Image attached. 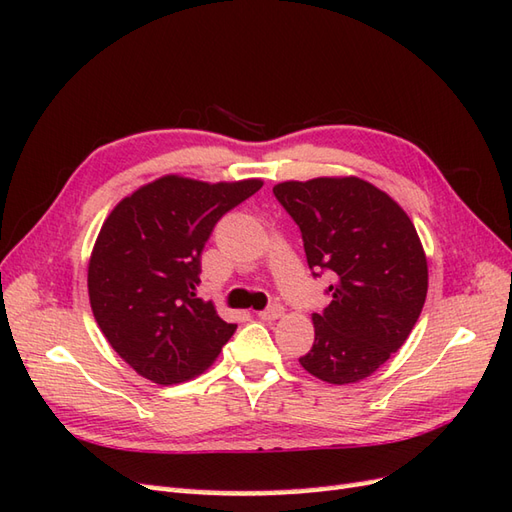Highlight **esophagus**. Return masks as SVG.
Returning a JSON list of instances; mask_svg holds the SVG:
<instances>
[{
    "mask_svg": "<svg viewBox=\"0 0 512 512\" xmlns=\"http://www.w3.org/2000/svg\"><path fill=\"white\" fill-rule=\"evenodd\" d=\"M281 314H284V308H281L279 303H273V306H268L266 310H259L257 317L264 319V321H275V319L281 317Z\"/></svg>",
    "mask_w": 512,
    "mask_h": 512,
    "instance_id": "esophagus-1",
    "label": "esophagus"
}]
</instances>
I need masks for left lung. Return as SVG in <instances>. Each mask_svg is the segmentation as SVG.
Instances as JSON below:
<instances>
[{
  "label": "left lung",
  "mask_w": 512,
  "mask_h": 512,
  "mask_svg": "<svg viewBox=\"0 0 512 512\" xmlns=\"http://www.w3.org/2000/svg\"><path fill=\"white\" fill-rule=\"evenodd\" d=\"M273 193L299 226L312 275L332 277V301L312 314L314 345L299 363L325 383H358L400 350L427 299L416 228L361 178L290 180Z\"/></svg>",
  "instance_id": "1"
}]
</instances>
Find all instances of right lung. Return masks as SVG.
I'll list each match as a JSON object with an SVG mask.
<instances>
[{
    "instance_id": "add662e5",
    "label": "right lung",
    "mask_w": 512,
    "mask_h": 512,
    "mask_svg": "<svg viewBox=\"0 0 512 512\" xmlns=\"http://www.w3.org/2000/svg\"><path fill=\"white\" fill-rule=\"evenodd\" d=\"M262 184L165 176L127 195L105 220L88 268L90 306L105 339L140 376L184 383L237 330L195 288L215 224Z\"/></svg>"
}]
</instances>
